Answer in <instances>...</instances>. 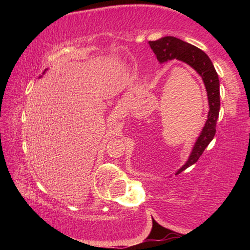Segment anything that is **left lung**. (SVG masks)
Here are the masks:
<instances>
[{"label":"left lung","mask_w":250,"mask_h":250,"mask_svg":"<svg viewBox=\"0 0 250 250\" xmlns=\"http://www.w3.org/2000/svg\"><path fill=\"white\" fill-rule=\"evenodd\" d=\"M149 44L160 62L172 61V59L176 58L193 67L203 78V82H204L206 87L207 97H208L209 112L207 116L206 124L193 147L188 162L176 172V174H179L185 168L197 162L206 146L213 140L215 132H216V122L218 119L219 107H221L218 76L209 57L202 49L197 48L196 46H193L173 36L162 37L158 41H150Z\"/></svg>","instance_id":"left-lung-1"}]
</instances>
